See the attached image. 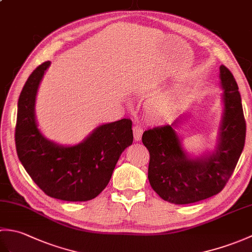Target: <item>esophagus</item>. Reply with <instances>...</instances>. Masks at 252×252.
Segmentation results:
<instances>
[{
    "instance_id": "obj_1",
    "label": "esophagus",
    "mask_w": 252,
    "mask_h": 252,
    "mask_svg": "<svg viewBox=\"0 0 252 252\" xmlns=\"http://www.w3.org/2000/svg\"><path fill=\"white\" fill-rule=\"evenodd\" d=\"M133 134H134L135 141H141L142 135H143V127H141L138 125H135L133 126Z\"/></svg>"
}]
</instances>
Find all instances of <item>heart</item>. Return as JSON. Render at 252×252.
Returning a JSON list of instances; mask_svg holds the SVG:
<instances>
[{"mask_svg":"<svg viewBox=\"0 0 252 252\" xmlns=\"http://www.w3.org/2000/svg\"><path fill=\"white\" fill-rule=\"evenodd\" d=\"M180 99L181 93L173 92L157 100H154L148 105V114L157 120L165 119L175 108V106L180 103Z\"/></svg>","mask_w":252,"mask_h":252,"instance_id":"1","label":"heart"}]
</instances>
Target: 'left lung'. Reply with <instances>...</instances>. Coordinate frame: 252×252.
<instances>
[{
    "label": "left lung",
    "mask_w": 252,
    "mask_h": 252,
    "mask_svg": "<svg viewBox=\"0 0 252 252\" xmlns=\"http://www.w3.org/2000/svg\"><path fill=\"white\" fill-rule=\"evenodd\" d=\"M224 90V111L219 140L212 153L191 158L182 147L173 125L156 126L143 133L142 142L149 152L148 180L153 189L175 205L197 202L219 194L226 185L242 155L246 121L238 85L225 66L220 67Z\"/></svg>",
    "instance_id": "8db88e82"
}]
</instances>
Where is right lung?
I'll return each instance as SVG.
<instances>
[{
  "instance_id": "1",
  "label": "right lung",
  "mask_w": 252,
  "mask_h": 252,
  "mask_svg": "<svg viewBox=\"0 0 252 252\" xmlns=\"http://www.w3.org/2000/svg\"><path fill=\"white\" fill-rule=\"evenodd\" d=\"M51 63L34 69L18 99L16 151L25 170L47 196L65 201H88L98 196L125 149L132 145L130 119L105 123L74 146H63L42 134L35 120L37 89Z\"/></svg>"
}]
</instances>
